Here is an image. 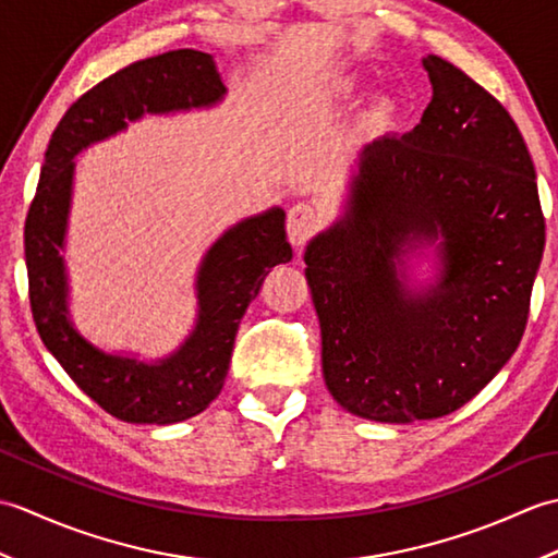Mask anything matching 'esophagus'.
<instances>
[{"label":"esophagus","instance_id":"esophagus-1","mask_svg":"<svg viewBox=\"0 0 558 558\" xmlns=\"http://www.w3.org/2000/svg\"><path fill=\"white\" fill-rule=\"evenodd\" d=\"M318 225H322V213L310 201H300L288 210V236L294 246L306 244Z\"/></svg>","mask_w":558,"mask_h":558}]
</instances>
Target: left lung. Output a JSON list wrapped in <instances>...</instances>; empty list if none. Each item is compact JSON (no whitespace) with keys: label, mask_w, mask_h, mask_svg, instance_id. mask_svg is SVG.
Instances as JSON below:
<instances>
[{"label":"left lung","mask_w":558,"mask_h":558,"mask_svg":"<svg viewBox=\"0 0 558 558\" xmlns=\"http://www.w3.org/2000/svg\"><path fill=\"white\" fill-rule=\"evenodd\" d=\"M422 64L434 96L420 124L362 150L345 213L304 252L330 396L388 424L444 417L499 374L544 252L535 165L513 117L446 59ZM429 243L437 282L410 291L399 256Z\"/></svg>","instance_id":"left-lung-1"}]
</instances>
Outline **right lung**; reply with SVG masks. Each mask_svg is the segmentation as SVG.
Returning <instances> with one entry per match:
<instances>
[{
    "mask_svg": "<svg viewBox=\"0 0 558 558\" xmlns=\"http://www.w3.org/2000/svg\"><path fill=\"white\" fill-rule=\"evenodd\" d=\"M225 88L213 57L172 50L129 64L71 105L45 153L38 192L28 208L26 268L35 328L74 384L112 417L132 424H174L204 412L230 369L234 336L268 270L288 264L286 210L268 208L236 222L213 244L196 276L198 318L189 338L158 362L110 354L69 318L64 236L74 189V158L144 114L210 108Z\"/></svg>",
    "mask_w": 558,
    "mask_h": 558,
    "instance_id": "add662e5",
    "label": "right lung"
}]
</instances>
